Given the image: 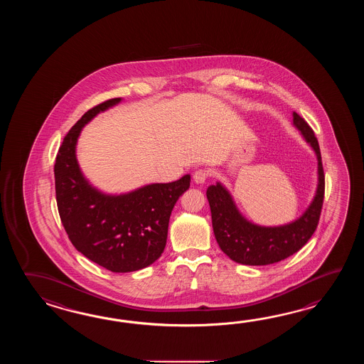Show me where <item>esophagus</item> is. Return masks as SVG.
<instances>
[{
	"instance_id": "1",
	"label": "esophagus",
	"mask_w": 364,
	"mask_h": 364,
	"mask_svg": "<svg viewBox=\"0 0 364 364\" xmlns=\"http://www.w3.org/2000/svg\"><path fill=\"white\" fill-rule=\"evenodd\" d=\"M208 171H204V169H198V171L193 173V178L195 183L201 185L205 182V179L208 178Z\"/></svg>"
}]
</instances>
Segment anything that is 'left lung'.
<instances>
[{
  "label": "left lung",
  "instance_id": "1",
  "mask_svg": "<svg viewBox=\"0 0 364 364\" xmlns=\"http://www.w3.org/2000/svg\"><path fill=\"white\" fill-rule=\"evenodd\" d=\"M293 126L301 132L317 161V185L312 200L302 215L282 225H259L240 212L230 191L221 182L207 188L212 226L217 243L235 263L268 265L293 255L316 230L324 199V171L315 134L302 117L293 112Z\"/></svg>",
  "mask_w": 364,
  "mask_h": 364
}]
</instances>
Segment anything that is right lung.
<instances>
[{
  "label": "right lung",
  "mask_w": 364,
  "mask_h": 364,
  "mask_svg": "<svg viewBox=\"0 0 364 364\" xmlns=\"http://www.w3.org/2000/svg\"><path fill=\"white\" fill-rule=\"evenodd\" d=\"M122 100L112 99L88 110L65 136L55 165L57 205L71 243L87 259L114 273L139 271L161 256L171 210L191 182L186 174L171 183L109 193L85 177L77 157L80 132Z\"/></svg>",
  "instance_id": "1"
}]
</instances>
